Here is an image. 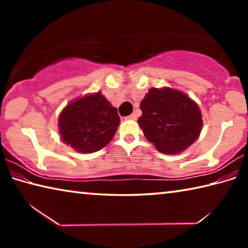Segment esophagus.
<instances>
[{"instance_id": "34e87169", "label": "esophagus", "mask_w": 248, "mask_h": 248, "mask_svg": "<svg viewBox=\"0 0 248 248\" xmlns=\"http://www.w3.org/2000/svg\"><path fill=\"white\" fill-rule=\"evenodd\" d=\"M128 118L134 120V119H137V115H136V114H131V115H130V116L128 117Z\"/></svg>"}]
</instances>
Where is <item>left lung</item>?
<instances>
[{
	"mask_svg": "<svg viewBox=\"0 0 248 248\" xmlns=\"http://www.w3.org/2000/svg\"><path fill=\"white\" fill-rule=\"evenodd\" d=\"M140 108L142 116L138 124L144 137L159 152L182 153L200 136L201 111L183 92L153 87L141 102Z\"/></svg>",
	"mask_w": 248,
	"mask_h": 248,
	"instance_id": "obj_1",
	"label": "left lung"
}]
</instances>
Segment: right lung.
Returning <instances> with one entry per match:
<instances>
[{
  "label": "right lung",
  "instance_id": "1",
  "mask_svg": "<svg viewBox=\"0 0 248 248\" xmlns=\"http://www.w3.org/2000/svg\"><path fill=\"white\" fill-rule=\"evenodd\" d=\"M120 124L117 108L100 92L75 99L59 116L61 140L78 153L102 150L114 138Z\"/></svg>",
  "mask_w": 248,
  "mask_h": 248
}]
</instances>
